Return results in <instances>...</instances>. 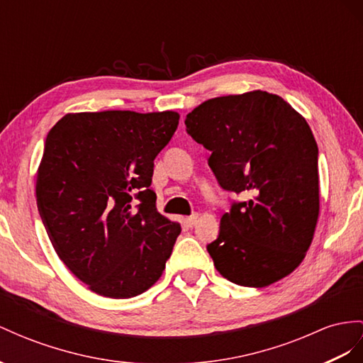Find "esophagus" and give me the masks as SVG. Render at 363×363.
<instances>
[{"label": "esophagus", "mask_w": 363, "mask_h": 363, "mask_svg": "<svg viewBox=\"0 0 363 363\" xmlns=\"http://www.w3.org/2000/svg\"><path fill=\"white\" fill-rule=\"evenodd\" d=\"M198 220H199V215H193V216H189L187 219H185V222H187L189 227H194V225H196Z\"/></svg>", "instance_id": "esophagus-1"}]
</instances>
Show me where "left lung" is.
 Returning a JSON list of instances; mask_svg holds the SVG:
<instances>
[{"label": "left lung", "instance_id": "8db88e82", "mask_svg": "<svg viewBox=\"0 0 363 363\" xmlns=\"http://www.w3.org/2000/svg\"><path fill=\"white\" fill-rule=\"evenodd\" d=\"M225 190L245 193L207 245L230 282L264 288L301 265L318 225V144L305 118L264 90L203 101L185 118Z\"/></svg>", "mask_w": 363, "mask_h": 363}]
</instances>
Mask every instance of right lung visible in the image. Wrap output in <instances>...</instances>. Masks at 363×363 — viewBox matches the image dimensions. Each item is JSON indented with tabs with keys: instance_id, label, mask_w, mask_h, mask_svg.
<instances>
[{
	"instance_id": "obj_1",
	"label": "right lung",
	"mask_w": 363,
	"mask_h": 363,
	"mask_svg": "<svg viewBox=\"0 0 363 363\" xmlns=\"http://www.w3.org/2000/svg\"><path fill=\"white\" fill-rule=\"evenodd\" d=\"M178 124L173 110L81 111L45 138L36 206L55 252L90 291L128 299L162 276L181 224L157 211L150 184Z\"/></svg>"
}]
</instances>
